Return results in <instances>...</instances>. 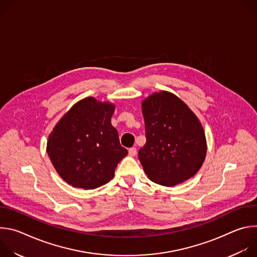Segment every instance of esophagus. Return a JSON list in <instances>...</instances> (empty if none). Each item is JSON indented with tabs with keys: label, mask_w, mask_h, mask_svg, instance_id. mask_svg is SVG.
<instances>
[{
	"label": "esophagus",
	"mask_w": 257,
	"mask_h": 257,
	"mask_svg": "<svg viewBox=\"0 0 257 257\" xmlns=\"http://www.w3.org/2000/svg\"><path fill=\"white\" fill-rule=\"evenodd\" d=\"M128 153H129V156H130V157H135L136 154H137V151H136L135 148H131V149H129Z\"/></svg>",
	"instance_id": "34e87169"
}]
</instances>
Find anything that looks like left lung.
Returning <instances> with one entry per match:
<instances>
[{"label":"left lung","instance_id":"left-lung-1","mask_svg":"<svg viewBox=\"0 0 257 257\" xmlns=\"http://www.w3.org/2000/svg\"><path fill=\"white\" fill-rule=\"evenodd\" d=\"M146 142L138 152L148 178L172 187L193 177L204 163L205 133L192 109L172 92H154L141 102Z\"/></svg>","mask_w":257,"mask_h":257}]
</instances>
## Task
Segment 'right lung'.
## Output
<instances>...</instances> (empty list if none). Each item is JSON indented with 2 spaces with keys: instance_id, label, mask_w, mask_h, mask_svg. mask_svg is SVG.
Segmentation results:
<instances>
[{
  "instance_id": "1",
  "label": "right lung",
  "mask_w": 257,
  "mask_h": 257,
  "mask_svg": "<svg viewBox=\"0 0 257 257\" xmlns=\"http://www.w3.org/2000/svg\"><path fill=\"white\" fill-rule=\"evenodd\" d=\"M115 108L113 102L85 97L72 105L49 135L48 156L72 187L89 190L104 185L128 155L111 123Z\"/></svg>"
}]
</instances>
